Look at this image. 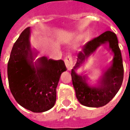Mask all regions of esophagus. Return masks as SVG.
Instances as JSON below:
<instances>
[{
    "mask_svg": "<svg viewBox=\"0 0 130 130\" xmlns=\"http://www.w3.org/2000/svg\"><path fill=\"white\" fill-rule=\"evenodd\" d=\"M64 62L66 64V67L68 70H70V68L73 67V60H72V58L71 55H68L64 59Z\"/></svg>",
    "mask_w": 130,
    "mask_h": 130,
    "instance_id": "34e87169",
    "label": "esophagus"
}]
</instances>
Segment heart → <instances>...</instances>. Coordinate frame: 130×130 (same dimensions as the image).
<instances>
[{"mask_svg":"<svg viewBox=\"0 0 130 130\" xmlns=\"http://www.w3.org/2000/svg\"><path fill=\"white\" fill-rule=\"evenodd\" d=\"M82 37H83V36H79V37H78V38H79V39H81Z\"/></svg>","mask_w":130,"mask_h":130,"instance_id":"heart-1","label":"heart"}]
</instances>
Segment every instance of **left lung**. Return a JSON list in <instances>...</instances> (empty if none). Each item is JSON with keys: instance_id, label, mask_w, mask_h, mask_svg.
<instances>
[{"instance_id": "left-lung-1", "label": "left lung", "mask_w": 130, "mask_h": 130, "mask_svg": "<svg viewBox=\"0 0 130 130\" xmlns=\"http://www.w3.org/2000/svg\"><path fill=\"white\" fill-rule=\"evenodd\" d=\"M107 43L114 54L112 65L103 73L97 86H91L87 81L86 76L78 75L75 70L100 45ZM71 76L76 98L82 105L100 107L107 104L119 91L123 79L122 57L116 34L107 31L89 41L83 51L78 54L76 64L72 69Z\"/></svg>"}]
</instances>
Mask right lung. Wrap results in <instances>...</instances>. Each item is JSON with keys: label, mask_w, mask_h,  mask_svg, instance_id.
<instances>
[{"label": "right lung", "mask_w": 130, "mask_h": 130, "mask_svg": "<svg viewBox=\"0 0 130 130\" xmlns=\"http://www.w3.org/2000/svg\"><path fill=\"white\" fill-rule=\"evenodd\" d=\"M30 34V27L26 28L13 45L7 66L8 79L17 102L31 111L41 113L54 106L60 75L67 69L63 60L45 56L34 63Z\"/></svg>", "instance_id": "1"}]
</instances>
